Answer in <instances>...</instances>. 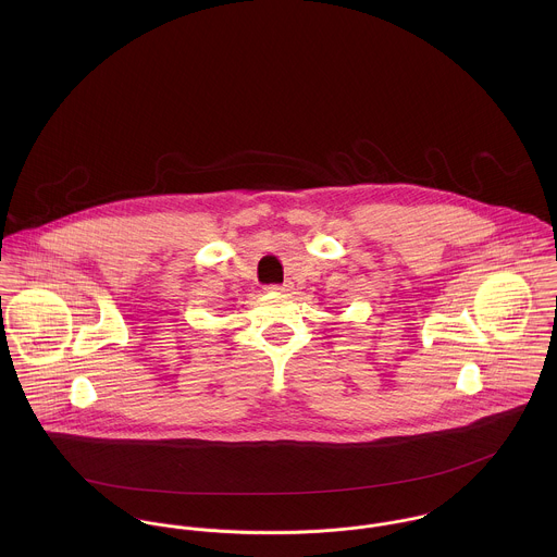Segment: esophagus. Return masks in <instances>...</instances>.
Wrapping results in <instances>:
<instances>
[{
	"label": "esophagus",
	"instance_id": "obj_1",
	"mask_svg": "<svg viewBox=\"0 0 557 557\" xmlns=\"http://www.w3.org/2000/svg\"><path fill=\"white\" fill-rule=\"evenodd\" d=\"M268 292H287V285H270Z\"/></svg>",
	"mask_w": 557,
	"mask_h": 557
}]
</instances>
